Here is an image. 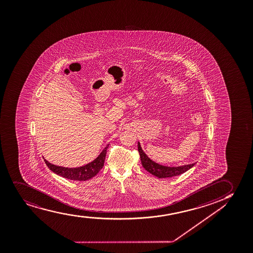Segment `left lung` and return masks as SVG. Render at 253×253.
Segmentation results:
<instances>
[{
    "instance_id": "obj_1",
    "label": "left lung",
    "mask_w": 253,
    "mask_h": 253,
    "mask_svg": "<svg viewBox=\"0 0 253 253\" xmlns=\"http://www.w3.org/2000/svg\"><path fill=\"white\" fill-rule=\"evenodd\" d=\"M138 151L140 153V160L144 169L151 173L152 175H155L159 178L173 177L176 175H181L182 173L187 171L189 169L194 166V164L186 165V166H177V167H169V166H162L158 163H155L152 159L147 157V154L144 153L143 150L140 147V142H138Z\"/></svg>"
}]
</instances>
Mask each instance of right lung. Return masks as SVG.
Listing matches in <instances>:
<instances>
[{
	"mask_svg": "<svg viewBox=\"0 0 253 253\" xmlns=\"http://www.w3.org/2000/svg\"><path fill=\"white\" fill-rule=\"evenodd\" d=\"M108 146L104 148L100 155L94 159V161L87 164L86 166L77 167V168H66L62 166H54L53 164L44 159L47 167L57 175L62 177L73 180V181H87L94 175H96L101 169L103 168L104 162L106 159V149Z\"/></svg>",
	"mask_w": 253,
	"mask_h": 253,
	"instance_id": "right-lung-1",
	"label": "right lung"
}]
</instances>
